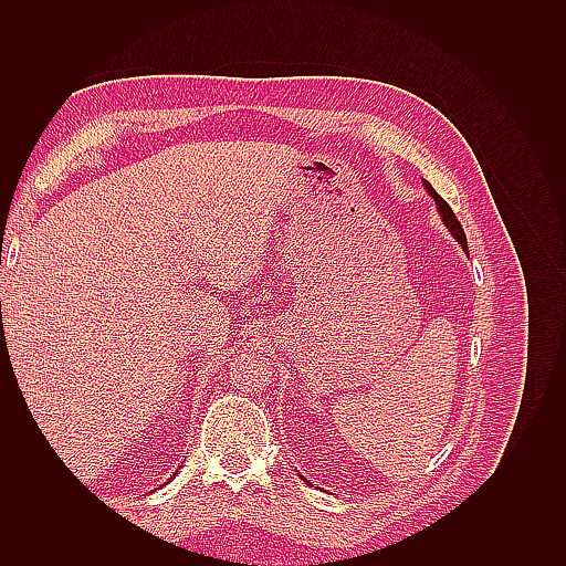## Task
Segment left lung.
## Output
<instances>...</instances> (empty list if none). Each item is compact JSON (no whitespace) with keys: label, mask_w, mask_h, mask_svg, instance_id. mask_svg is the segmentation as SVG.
Masks as SVG:
<instances>
[{"label":"left lung","mask_w":566,"mask_h":566,"mask_svg":"<svg viewBox=\"0 0 566 566\" xmlns=\"http://www.w3.org/2000/svg\"><path fill=\"white\" fill-rule=\"evenodd\" d=\"M422 184H424V191L434 198V202H437V210H439V214H441V219H443V224L449 227V231L455 235V241L462 245V250L468 252V238H465V231H462L460 221L455 219V214H453V210H451V205L434 191L430 181H422Z\"/></svg>","instance_id":"1"}]
</instances>
